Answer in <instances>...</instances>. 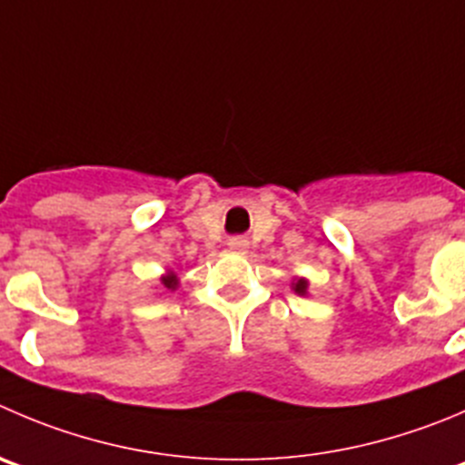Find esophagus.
<instances>
[{"label": "esophagus", "instance_id": "esophagus-1", "mask_svg": "<svg viewBox=\"0 0 465 465\" xmlns=\"http://www.w3.org/2000/svg\"><path fill=\"white\" fill-rule=\"evenodd\" d=\"M228 246L232 251H237V253H244V251L249 249V242H246L244 237H232V240L228 242Z\"/></svg>", "mask_w": 465, "mask_h": 465}]
</instances>
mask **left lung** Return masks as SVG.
Here are the masks:
<instances>
[{
  "label": "left lung",
  "instance_id": "1",
  "mask_svg": "<svg viewBox=\"0 0 465 465\" xmlns=\"http://www.w3.org/2000/svg\"><path fill=\"white\" fill-rule=\"evenodd\" d=\"M292 290H294L299 296H306L308 294V281H306V278H296V281L292 282Z\"/></svg>",
  "mask_w": 465,
  "mask_h": 465
}]
</instances>
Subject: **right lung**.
I'll use <instances>...</instances> for the list:
<instances>
[{
    "label": "right lung",
    "instance_id": "obj_1",
    "mask_svg": "<svg viewBox=\"0 0 465 465\" xmlns=\"http://www.w3.org/2000/svg\"><path fill=\"white\" fill-rule=\"evenodd\" d=\"M162 285L166 287V290H178V285H180V281H178V273H175V272L163 273V276H162Z\"/></svg>",
    "mask_w": 465,
    "mask_h": 465
}]
</instances>
